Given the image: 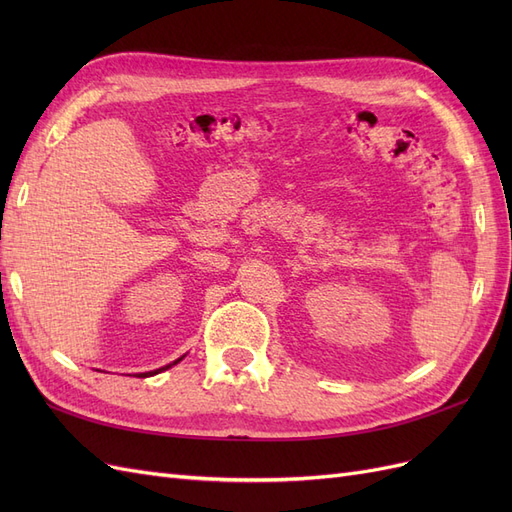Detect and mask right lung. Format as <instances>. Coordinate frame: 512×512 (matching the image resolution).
<instances>
[{
	"mask_svg": "<svg viewBox=\"0 0 512 512\" xmlns=\"http://www.w3.org/2000/svg\"><path fill=\"white\" fill-rule=\"evenodd\" d=\"M181 359H183V356H181ZM181 359H177L175 363H170V365H166V367H160V369H156V371H145V374H138V378H149V376H156V374H160V371H164V369H168V367L177 365Z\"/></svg>",
	"mask_w": 512,
	"mask_h": 512,
	"instance_id": "right-lung-1",
	"label": "right lung"
}]
</instances>
